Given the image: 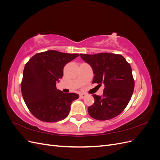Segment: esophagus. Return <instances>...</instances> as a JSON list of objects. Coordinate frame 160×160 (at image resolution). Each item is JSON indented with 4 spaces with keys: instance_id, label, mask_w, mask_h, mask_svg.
<instances>
[{
    "instance_id": "obj_1",
    "label": "esophagus",
    "mask_w": 160,
    "mask_h": 160,
    "mask_svg": "<svg viewBox=\"0 0 160 160\" xmlns=\"http://www.w3.org/2000/svg\"><path fill=\"white\" fill-rule=\"evenodd\" d=\"M86 94L85 93H81L80 95H79V97H80V98H81V99H83V98H85V97H86Z\"/></svg>"
}]
</instances>
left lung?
<instances>
[{
  "mask_svg": "<svg viewBox=\"0 0 160 160\" xmlns=\"http://www.w3.org/2000/svg\"><path fill=\"white\" fill-rule=\"evenodd\" d=\"M80 56L93 69V83L105 85L103 95H93L95 102L88 108L89 114L101 121L115 118L127 107L133 92L135 82L130 64L122 55L114 53Z\"/></svg>",
  "mask_w": 160,
  "mask_h": 160,
  "instance_id": "obj_1",
  "label": "left lung"
}]
</instances>
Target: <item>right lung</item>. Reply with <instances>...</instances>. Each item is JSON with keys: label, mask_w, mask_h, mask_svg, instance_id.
I'll use <instances>...</instances> for the list:
<instances>
[{"label": "right lung", "mask_w": 160, "mask_h": 160, "mask_svg": "<svg viewBox=\"0 0 160 160\" xmlns=\"http://www.w3.org/2000/svg\"><path fill=\"white\" fill-rule=\"evenodd\" d=\"M78 54L54 50L37 53L24 68L21 92L31 113L45 122H56L67 117L72 101L79 95L57 89V81L63 76L65 65Z\"/></svg>", "instance_id": "add662e5"}]
</instances>
